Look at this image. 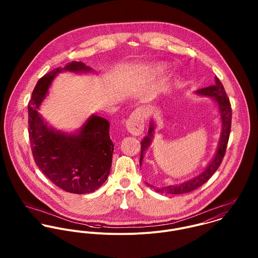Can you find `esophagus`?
I'll use <instances>...</instances> for the list:
<instances>
[{
    "label": "esophagus",
    "mask_w": 258,
    "mask_h": 258,
    "mask_svg": "<svg viewBox=\"0 0 258 258\" xmlns=\"http://www.w3.org/2000/svg\"><path fill=\"white\" fill-rule=\"evenodd\" d=\"M146 113L144 109L138 108L132 112L126 121L127 130L133 135H141L144 130V120Z\"/></svg>",
    "instance_id": "esophagus-1"
}]
</instances>
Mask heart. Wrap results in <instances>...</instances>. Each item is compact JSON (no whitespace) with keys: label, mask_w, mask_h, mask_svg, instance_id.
Here are the masks:
<instances>
[{"label":"heart","mask_w":258,"mask_h":258,"mask_svg":"<svg viewBox=\"0 0 258 258\" xmlns=\"http://www.w3.org/2000/svg\"><path fill=\"white\" fill-rule=\"evenodd\" d=\"M164 70H165V67H164V66H159V67L157 68V71H159V72H160V71H164Z\"/></svg>","instance_id":"heart-1"}]
</instances>
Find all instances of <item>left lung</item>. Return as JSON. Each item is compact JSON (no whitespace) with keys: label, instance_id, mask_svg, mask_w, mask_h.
Segmentation results:
<instances>
[{"label":"left lung","instance_id":"8db88e82","mask_svg":"<svg viewBox=\"0 0 258 258\" xmlns=\"http://www.w3.org/2000/svg\"><path fill=\"white\" fill-rule=\"evenodd\" d=\"M197 93L201 95H206V96H212L216 99V101L219 104V108L221 112V122H222V131H221V140L219 148L217 151V154L212 161V163L208 166L206 171L202 173L201 175L195 177L194 179L184 182L183 184H175V185H168V186H163L160 188H155L158 192H164V194H172V195H180V194H185L189 192L191 190L197 189L201 185L208 182L212 176L217 172L219 167L221 166L222 159L225 155V151L227 147L228 139H229V134H230V128H231V116H232V110H231V105L229 102V98L226 95V92L223 88V85L220 81L218 77H216V84L205 87L202 89H199ZM154 131V124L151 122V126L149 128V135L147 137L141 142V156H140V164L142 163L143 160V154L145 150L147 149L149 144L151 143V138H152V133Z\"/></svg>","mask_w":258,"mask_h":258}]
</instances>
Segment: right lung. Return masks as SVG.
<instances>
[{
    "label": "right lung",
    "instance_id": "1",
    "mask_svg": "<svg viewBox=\"0 0 258 258\" xmlns=\"http://www.w3.org/2000/svg\"><path fill=\"white\" fill-rule=\"evenodd\" d=\"M62 71L89 72L81 61L43 75L34 88L29 111V138L35 163L40 171L61 189L73 194H88L99 188L110 173L113 142L109 122L92 115L78 135H66L48 128L37 109L55 75Z\"/></svg>",
    "mask_w": 258,
    "mask_h": 258
}]
</instances>
